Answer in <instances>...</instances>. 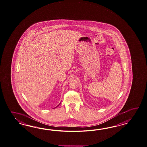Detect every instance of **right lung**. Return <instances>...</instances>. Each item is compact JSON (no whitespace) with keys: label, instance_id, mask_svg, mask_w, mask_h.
<instances>
[{"label":"right lung","instance_id":"right-lung-1","mask_svg":"<svg viewBox=\"0 0 147 147\" xmlns=\"http://www.w3.org/2000/svg\"><path fill=\"white\" fill-rule=\"evenodd\" d=\"M59 105H57V107H58V106H59Z\"/></svg>","mask_w":147,"mask_h":147}]
</instances>
